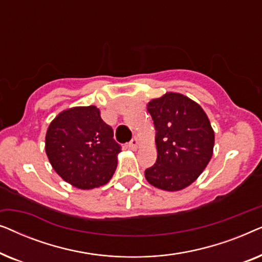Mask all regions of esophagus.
I'll return each instance as SVG.
<instances>
[{"mask_svg": "<svg viewBox=\"0 0 262 262\" xmlns=\"http://www.w3.org/2000/svg\"><path fill=\"white\" fill-rule=\"evenodd\" d=\"M128 146H130V149L132 150H137L139 146V139L137 137H134L132 138V141L130 142V144H128Z\"/></svg>", "mask_w": 262, "mask_h": 262, "instance_id": "obj_1", "label": "esophagus"}]
</instances>
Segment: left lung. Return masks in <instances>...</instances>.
<instances>
[{
	"mask_svg": "<svg viewBox=\"0 0 262 262\" xmlns=\"http://www.w3.org/2000/svg\"><path fill=\"white\" fill-rule=\"evenodd\" d=\"M155 126L157 160L144 171L146 181L167 192L181 191L203 173L213 155L214 131L202 106L180 93L148 102Z\"/></svg>",
	"mask_w": 262,
	"mask_h": 262,
	"instance_id": "8db88e82",
	"label": "left lung"
}]
</instances>
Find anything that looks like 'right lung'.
<instances>
[{
    "label": "right lung",
    "instance_id": "1",
    "mask_svg": "<svg viewBox=\"0 0 262 262\" xmlns=\"http://www.w3.org/2000/svg\"><path fill=\"white\" fill-rule=\"evenodd\" d=\"M45 151L57 174L74 187L93 189L112 179L120 146L96 106L62 111L50 123Z\"/></svg>",
    "mask_w": 262,
    "mask_h": 262
}]
</instances>
